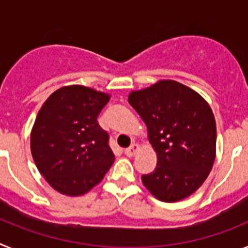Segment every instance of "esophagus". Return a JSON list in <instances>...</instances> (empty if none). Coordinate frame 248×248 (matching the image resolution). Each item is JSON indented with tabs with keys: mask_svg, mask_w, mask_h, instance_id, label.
Listing matches in <instances>:
<instances>
[{
	"mask_svg": "<svg viewBox=\"0 0 248 248\" xmlns=\"http://www.w3.org/2000/svg\"><path fill=\"white\" fill-rule=\"evenodd\" d=\"M138 150H139V145H138V144H135V143L131 144L130 148L125 149V155H126V156H129V157L134 156V155L137 154Z\"/></svg>",
	"mask_w": 248,
	"mask_h": 248,
	"instance_id": "1",
	"label": "esophagus"
}]
</instances>
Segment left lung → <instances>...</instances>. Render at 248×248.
I'll return each mask as SVG.
<instances>
[{
  "mask_svg": "<svg viewBox=\"0 0 248 248\" xmlns=\"http://www.w3.org/2000/svg\"><path fill=\"white\" fill-rule=\"evenodd\" d=\"M128 100L146 124L157 155L154 171L141 176L144 186L165 202L190 196L209 176L216 155V122L210 105L175 80L131 92Z\"/></svg>",
  "mask_w": 248,
  "mask_h": 248,
  "instance_id": "obj_1",
  "label": "left lung"
}]
</instances>
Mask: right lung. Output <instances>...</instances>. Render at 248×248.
Returning a JSON list of instances; mask_svg holds the SVG:
<instances>
[{"mask_svg": "<svg viewBox=\"0 0 248 248\" xmlns=\"http://www.w3.org/2000/svg\"><path fill=\"white\" fill-rule=\"evenodd\" d=\"M109 99L103 92L68 85L50 94L39 109L31 151L39 172L61 194L84 195L114 163L109 135L97 120Z\"/></svg>", "mask_w": 248, "mask_h": 248, "instance_id": "right-lung-1", "label": "right lung"}]
</instances>
